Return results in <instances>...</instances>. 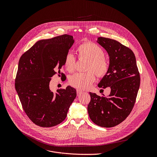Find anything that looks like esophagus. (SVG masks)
I'll list each match as a JSON object with an SVG mask.
<instances>
[{
    "mask_svg": "<svg viewBox=\"0 0 157 157\" xmlns=\"http://www.w3.org/2000/svg\"><path fill=\"white\" fill-rule=\"evenodd\" d=\"M83 91L80 90H77V96L81 95V94H82Z\"/></svg>",
    "mask_w": 157,
    "mask_h": 157,
    "instance_id": "esophagus-1",
    "label": "esophagus"
}]
</instances>
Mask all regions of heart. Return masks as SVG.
<instances>
[{
    "mask_svg": "<svg viewBox=\"0 0 157 157\" xmlns=\"http://www.w3.org/2000/svg\"><path fill=\"white\" fill-rule=\"evenodd\" d=\"M77 52L80 57L89 60L86 73H77L69 78V83L74 87L80 90L89 89L95 80V74L99 77L104 76L108 72L109 65L105 59L103 49L97 44L91 42L84 43L77 48ZM64 65L68 72H72L76 67V59L71 52L65 56Z\"/></svg>",
    "mask_w": 157,
    "mask_h": 157,
    "instance_id": "obj_1",
    "label": "heart"
}]
</instances>
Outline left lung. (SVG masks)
Wrapping results in <instances>:
<instances>
[{"label":"left lung","instance_id":"obj_1","mask_svg":"<svg viewBox=\"0 0 157 157\" xmlns=\"http://www.w3.org/2000/svg\"><path fill=\"white\" fill-rule=\"evenodd\" d=\"M97 42L108 52L109 65L107 73L98 84L111 88L105 97L90 92L88 112L95 124L103 128L115 126L123 121L134 106L140 77L133 51L117 40L98 37Z\"/></svg>","mask_w":157,"mask_h":157}]
</instances>
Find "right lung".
I'll use <instances>...</instances> for the list:
<instances>
[{
  "label": "right lung",
  "instance_id": "1",
  "mask_svg": "<svg viewBox=\"0 0 157 157\" xmlns=\"http://www.w3.org/2000/svg\"><path fill=\"white\" fill-rule=\"evenodd\" d=\"M74 43L72 36L65 34L37 41L21 56L15 88L29 119L36 125L49 128L61 123L76 97V90L67 86L51 91L49 82L60 72L66 55Z\"/></svg>",
  "mask_w": 157,
  "mask_h": 157
}]
</instances>
